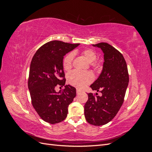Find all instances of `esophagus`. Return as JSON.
I'll return each instance as SVG.
<instances>
[{
    "instance_id": "34e87169",
    "label": "esophagus",
    "mask_w": 152,
    "mask_h": 152,
    "mask_svg": "<svg viewBox=\"0 0 152 152\" xmlns=\"http://www.w3.org/2000/svg\"><path fill=\"white\" fill-rule=\"evenodd\" d=\"M77 93H78V94H79V93H81V92H82V91L81 90H80V89H77Z\"/></svg>"
}]
</instances>
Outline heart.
Returning a JSON list of instances; mask_svg holds the SVG:
<instances>
[{"instance_id":"obj_1","label":"heart","mask_w":152,"mask_h":152,"mask_svg":"<svg viewBox=\"0 0 152 152\" xmlns=\"http://www.w3.org/2000/svg\"><path fill=\"white\" fill-rule=\"evenodd\" d=\"M82 55L85 57L87 61L90 63H93L96 59V53L91 49H86L82 52ZM73 53H69L64 58L63 68L65 70H70L72 67V61L73 59ZM94 79L93 73L89 72H81L74 70L69 73L68 75V82L72 86H75L77 88H84L87 85L90 84Z\"/></svg>"}]
</instances>
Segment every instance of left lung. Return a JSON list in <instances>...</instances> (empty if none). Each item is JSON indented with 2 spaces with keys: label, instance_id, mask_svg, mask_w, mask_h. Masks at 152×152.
<instances>
[{
  "label": "left lung",
  "instance_id": "8db88e82",
  "mask_svg": "<svg viewBox=\"0 0 152 152\" xmlns=\"http://www.w3.org/2000/svg\"><path fill=\"white\" fill-rule=\"evenodd\" d=\"M92 45L100 48L104 54L102 71L90 86L93 90L100 91L102 96L87 93L84 115L87 122L99 126L111 121L120 110L128 86L129 74L125 59L118 50L106 42Z\"/></svg>",
  "mask_w": 152,
  "mask_h": 152
}]
</instances>
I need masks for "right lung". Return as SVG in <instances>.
Here are the masks:
<instances>
[{
    "label": "right lung",
    "mask_w": 152,
    "mask_h": 152,
    "mask_svg": "<svg viewBox=\"0 0 152 152\" xmlns=\"http://www.w3.org/2000/svg\"><path fill=\"white\" fill-rule=\"evenodd\" d=\"M79 45L50 41L37 50L31 59L28 87L32 105L45 122L57 124L67 116L68 105L76 96V89L65 86L63 57ZM58 85H64L65 89L56 92L54 88Z\"/></svg>",
    "instance_id": "add662e5"
}]
</instances>
